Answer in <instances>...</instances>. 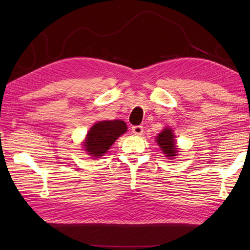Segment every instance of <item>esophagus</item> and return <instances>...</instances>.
Masks as SVG:
<instances>
[{"mask_svg":"<svg viewBox=\"0 0 250 250\" xmlns=\"http://www.w3.org/2000/svg\"><path fill=\"white\" fill-rule=\"evenodd\" d=\"M132 133H134L135 135H142L144 133V128L142 125H134L131 128Z\"/></svg>","mask_w":250,"mask_h":250,"instance_id":"1","label":"esophagus"}]
</instances>
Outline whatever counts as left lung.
<instances>
[{
    "label": "left lung",
    "mask_w": 250,
    "mask_h": 250,
    "mask_svg": "<svg viewBox=\"0 0 250 250\" xmlns=\"http://www.w3.org/2000/svg\"><path fill=\"white\" fill-rule=\"evenodd\" d=\"M156 141L159 147L161 148L162 152L169 160L175 159V156H178L177 153L179 151L176 146V142H175V135L173 134V130L169 128L163 129L162 132H160L157 136Z\"/></svg>",
    "instance_id": "1"
}]
</instances>
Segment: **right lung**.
Returning <instances> with one entry per match:
<instances>
[{"label": "right lung", "instance_id": "obj_1", "mask_svg": "<svg viewBox=\"0 0 250 250\" xmlns=\"http://www.w3.org/2000/svg\"><path fill=\"white\" fill-rule=\"evenodd\" d=\"M126 125L122 120H103L92 125L83 142V149L89 156L100 158L107 152L115 141L126 132Z\"/></svg>", "mask_w": 250, "mask_h": 250}]
</instances>
